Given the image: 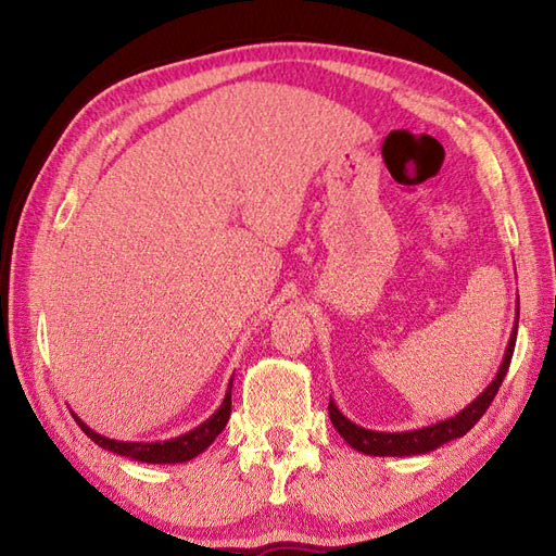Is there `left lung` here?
Masks as SVG:
<instances>
[{
	"mask_svg": "<svg viewBox=\"0 0 556 556\" xmlns=\"http://www.w3.org/2000/svg\"><path fill=\"white\" fill-rule=\"evenodd\" d=\"M517 319H519V301H517ZM515 341H517V325L510 333L506 357H503V364L498 368L496 378L486 384V390L473 403H468V406L459 415L445 419V422H435L431 427L399 431V433L371 431V429H364V427H357L355 422H350V419L339 408H336V403L329 399L331 425L343 435L350 447H355L357 452H364V454H374V457H413V454H425V452L441 447L443 443L462 439V435H466L478 425V419L486 413L490 403L494 401L503 378H506V374H508Z\"/></svg>",
	"mask_w": 556,
	"mask_h": 556,
	"instance_id": "1",
	"label": "left lung"
}]
</instances>
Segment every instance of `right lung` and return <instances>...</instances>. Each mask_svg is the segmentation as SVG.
Segmentation results:
<instances>
[{
  "label": "right lung",
  "mask_w": 556,
  "mask_h": 556,
  "mask_svg": "<svg viewBox=\"0 0 556 556\" xmlns=\"http://www.w3.org/2000/svg\"><path fill=\"white\" fill-rule=\"evenodd\" d=\"M229 415H231V382H229V390L225 394V401L220 403V408H217L206 419V422H201L192 431L178 435V439L164 441V443L162 441H155V443L113 441V439H106V435H99L97 431H92L86 422H80L76 415H74V419L80 427V431L88 435V439H92L99 447L121 454V457H129V459L146 462V464H182V462L194 459L197 454L204 452L217 439V435L223 433V429L227 427Z\"/></svg>",
  "instance_id": "1"
}]
</instances>
